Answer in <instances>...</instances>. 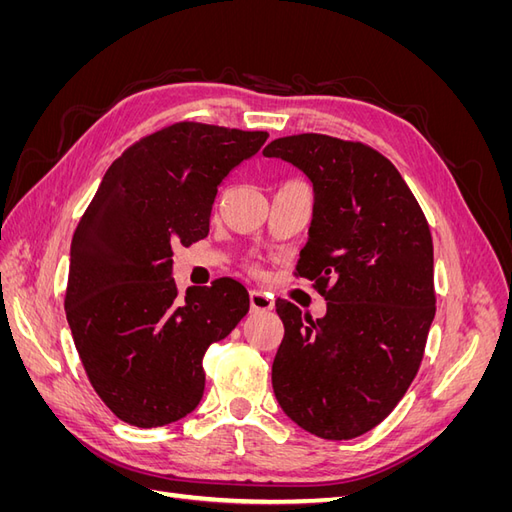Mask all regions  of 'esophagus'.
Listing matches in <instances>:
<instances>
[{"label": "esophagus", "instance_id": "esophagus-1", "mask_svg": "<svg viewBox=\"0 0 512 512\" xmlns=\"http://www.w3.org/2000/svg\"><path fill=\"white\" fill-rule=\"evenodd\" d=\"M250 305L252 312H271L273 309V297L262 290H252L250 292Z\"/></svg>", "mask_w": 512, "mask_h": 512}]
</instances>
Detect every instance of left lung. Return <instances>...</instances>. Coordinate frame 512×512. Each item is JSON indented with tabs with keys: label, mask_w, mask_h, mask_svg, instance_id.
Masks as SVG:
<instances>
[{
	"label": "left lung",
	"mask_w": 512,
	"mask_h": 512,
	"mask_svg": "<svg viewBox=\"0 0 512 512\" xmlns=\"http://www.w3.org/2000/svg\"><path fill=\"white\" fill-rule=\"evenodd\" d=\"M262 153L314 183V220L294 275L327 301L316 320L275 301L284 339L273 393L305 431L352 440L393 412L421 367L436 316L429 224L399 170L365 143L294 134Z\"/></svg>",
	"instance_id": "left-lung-1"
}]
</instances>
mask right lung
Listing matches in <instances>:
<instances>
[{"instance_id": "1", "label": "right lung", "mask_w": 512, "mask_h": 512, "mask_svg": "<svg viewBox=\"0 0 512 512\" xmlns=\"http://www.w3.org/2000/svg\"><path fill=\"white\" fill-rule=\"evenodd\" d=\"M267 132L179 121L130 145L108 166L74 230L66 318L85 374L134 427L190 414L205 391L203 356L250 309L232 277L179 294L173 250L209 235L220 183Z\"/></svg>"}]
</instances>
